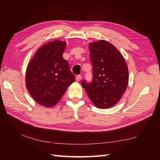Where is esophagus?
<instances>
[{
  "instance_id": "1",
  "label": "esophagus",
  "mask_w": 160,
  "mask_h": 160,
  "mask_svg": "<svg viewBox=\"0 0 160 160\" xmlns=\"http://www.w3.org/2000/svg\"><path fill=\"white\" fill-rule=\"evenodd\" d=\"M75 79H76V81H77V82L81 81V75H77V76L75 77Z\"/></svg>"
}]
</instances>
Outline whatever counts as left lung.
<instances>
[{"label": "left lung", "mask_w": 160, "mask_h": 160, "mask_svg": "<svg viewBox=\"0 0 160 160\" xmlns=\"http://www.w3.org/2000/svg\"><path fill=\"white\" fill-rule=\"evenodd\" d=\"M93 78L81 85L97 108L107 109L117 103L127 88L128 69L120 52L109 42L89 44Z\"/></svg>", "instance_id": "8db88e82"}]
</instances>
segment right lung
<instances>
[{
	"mask_svg": "<svg viewBox=\"0 0 160 160\" xmlns=\"http://www.w3.org/2000/svg\"><path fill=\"white\" fill-rule=\"evenodd\" d=\"M65 42L55 40L38 49L28 65L26 86L37 103L52 107L75 79L69 62L62 57Z\"/></svg>",
	"mask_w": 160,
	"mask_h": 160,
	"instance_id": "obj_1",
	"label": "right lung"
}]
</instances>
